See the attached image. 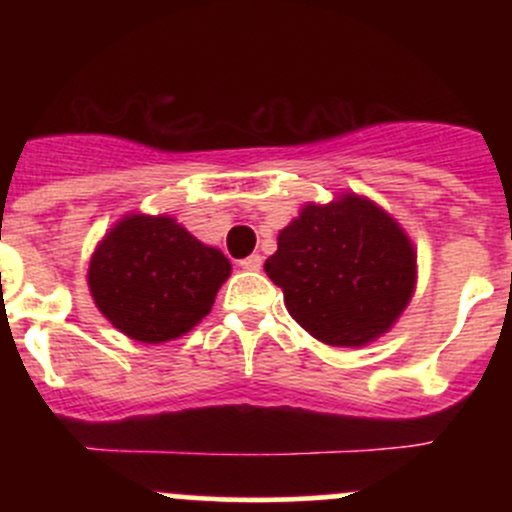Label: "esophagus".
I'll use <instances>...</instances> for the list:
<instances>
[{"label":"esophagus","mask_w":512,"mask_h":512,"mask_svg":"<svg viewBox=\"0 0 512 512\" xmlns=\"http://www.w3.org/2000/svg\"><path fill=\"white\" fill-rule=\"evenodd\" d=\"M240 267H242V270H247V272H257L262 267V257L260 255L245 257V260H240Z\"/></svg>","instance_id":"1"}]
</instances>
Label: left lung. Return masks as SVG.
Listing matches in <instances>:
<instances>
[{"label":"left lung","mask_w":512,"mask_h":512,"mask_svg":"<svg viewBox=\"0 0 512 512\" xmlns=\"http://www.w3.org/2000/svg\"><path fill=\"white\" fill-rule=\"evenodd\" d=\"M265 272L294 322L332 347L384 337L416 292L414 240L366 195L302 205L277 235Z\"/></svg>","instance_id":"left-lung-1"}]
</instances>
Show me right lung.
I'll return each mask as SVG.
<instances>
[{
    "mask_svg": "<svg viewBox=\"0 0 512 512\" xmlns=\"http://www.w3.org/2000/svg\"><path fill=\"white\" fill-rule=\"evenodd\" d=\"M230 260L170 215L128 213L98 240L89 289L98 312L128 339L160 344L208 317Z\"/></svg>",
    "mask_w": 512,
    "mask_h": 512,
    "instance_id": "obj_1",
    "label": "right lung"
}]
</instances>
